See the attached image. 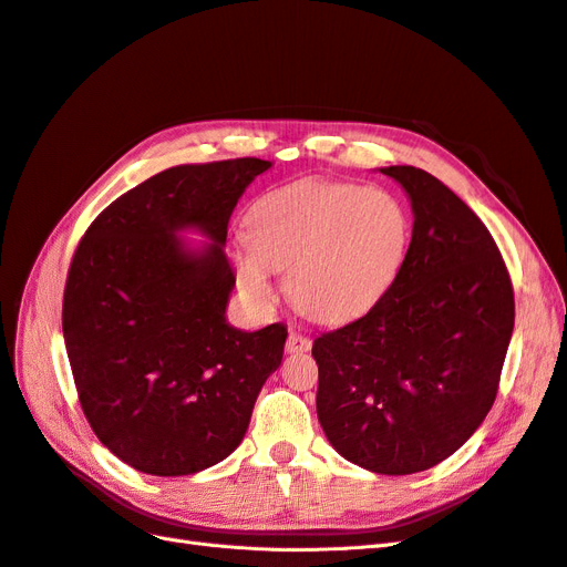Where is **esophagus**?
Returning a JSON list of instances; mask_svg holds the SVG:
<instances>
[{
    "instance_id": "esophagus-1",
    "label": "esophagus",
    "mask_w": 567,
    "mask_h": 567,
    "mask_svg": "<svg viewBox=\"0 0 567 567\" xmlns=\"http://www.w3.org/2000/svg\"><path fill=\"white\" fill-rule=\"evenodd\" d=\"M312 348V340L310 338H305V336H300V333H293L290 331L288 333V340H286V352L288 354H298V352H307Z\"/></svg>"
}]
</instances>
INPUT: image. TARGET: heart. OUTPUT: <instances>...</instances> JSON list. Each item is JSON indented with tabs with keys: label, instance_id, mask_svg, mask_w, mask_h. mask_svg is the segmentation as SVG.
<instances>
[{
	"label": "heart",
	"instance_id": "1",
	"mask_svg": "<svg viewBox=\"0 0 567 567\" xmlns=\"http://www.w3.org/2000/svg\"><path fill=\"white\" fill-rule=\"evenodd\" d=\"M250 231L234 238L236 281L255 310L286 296L323 323L367 315L398 281L411 244V217L388 192L350 182L307 179L255 200Z\"/></svg>",
	"mask_w": 567,
	"mask_h": 567
}]
</instances>
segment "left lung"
Instances as JSON below:
<instances>
[{
    "label": "left lung",
    "mask_w": 567,
    "mask_h": 567,
    "mask_svg": "<svg viewBox=\"0 0 567 567\" xmlns=\"http://www.w3.org/2000/svg\"><path fill=\"white\" fill-rule=\"evenodd\" d=\"M381 173L411 200L409 252L364 317L315 340L317 416L340 456L409 475L452 456L485 421L516 302L492 234L450 186L411 165Z\"/></svg>",
    "instance_id": "left-lung-1"
}]
</instances>
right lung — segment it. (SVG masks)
I'll list each match as a JSON object with an SVG mask.
<instances>
[{
  "label": "right lung",
  "instance_id": "1",
  "mask_svg": "<svg viewBox=\"0 0 567 567\" xmlns=\"http://www.w3.org/2000/svg\"><path fill=\"white\" fill-rule=\"evenodd\" d=\"M269 161L177 165L113 200L68 269L63 338L84 416L120 461L192 475L241 444L286 326L234 329L227 227ZM184 230L212 241L192 249Z\"/></svg>",
  "mask_w": 567,
  "mask_h": 567
}]
</instances>
